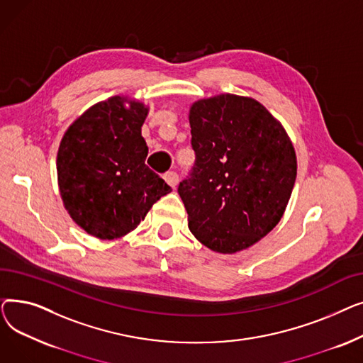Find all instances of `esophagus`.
Returning <instances> with one entry per match:
<instances>
[{
	"mask_svg": "<svg viewBox=\"0 0 363 363\" xmlns=\"http://www.w3.org/2000/svg\"><path fill=\"white\" fill-rule=\"evenodd\" d=\"M163 178H164V181H166L172 188H175V186L178 185V182H179V177H178L177 172H174V170L166 172Z\"/></svg>",
	"mask_w": 363,
	"mask_h": 363,
	"instance_id": "esophagus-1",
	"label": "esophagus"
}]
</instances>
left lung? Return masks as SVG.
Here are the masks:
<instances>
[{"instance_id":"obj_1","label":"left lung","mask_w":363,"mask_h":363,"mask_svg":"<svg viewBox=\"0 0 363 363\" xmlns=\"http://www.w3.org/2000/svg\"><path fill=\"white\" fill-rule=\"evenodd\" d=\"M196 162L179 182L188 228L208 249L237 253L271 233L297 175L293 144L253 99L225 94L189 110Z\"/></svg>"}]
</instances>
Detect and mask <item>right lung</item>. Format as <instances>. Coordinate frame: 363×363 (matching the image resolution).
<instances>
[{
  "instance_id": "obj_1",
  "label": "right lung",
  "mask_w": 363,
  "mask_h": 363,
  "mask_svg": "<svg viewBox=\"0 0 363 363\" xmlns=\"http://www.w3.org/2000/svg\"><path fill=\"white\" fill-rule=\"evenodd\" d=\"M111 97L88 108L66 130L57 177L66 211L101 240L126 235L172 188L145 164L141 126L148 108Z\"/></svg>"
}]
</instances>
